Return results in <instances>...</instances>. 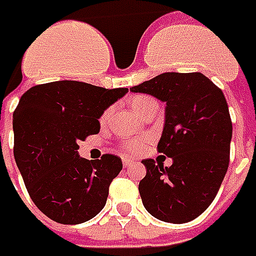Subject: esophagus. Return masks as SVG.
Masks as SVG:
<instances>
[{"instance_id": "obj_1", "label": "esophagus", "mask_w": 256, "mask_h": 256, "mask_svg": "<svg viewBox=\"0 0 256 256\" xmlns=\"http://www.w3.org/2000/svg\"><path fill=\"white\" fill-rule=\"evenodd\" d=\"M135 161L130 160V158H122V164H124L125 168H128V166H131Z\"/></svg>"}]
</instances>
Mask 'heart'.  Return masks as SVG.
Instances as JSON below:
<instances>
[{
    "label": "heart",
    "instance_id": "heart-1",
    "mask_svg": "<svg viewBox=\"0 0 256 256\" xmlns=\"http://www.w3.org/2000/svg\"><path fill=\"white\" fill-rule=\"evenodd\" d=\"M150 100H153V99H152V98H148V96H135L131 100V106L132 108L135 110V113L140 114V112H142L143 108H144V106H146ZM108 114H110V108L106 110V112L102 114L100 122H104V121L108 120ZM142 142H139V140H128V142H125L124 144H122V148H124L125 152H128V153H139V152L142 150Z\"/></svg>",
    "mask_w": 256,
    "mask_h": 256
}]
</instances>
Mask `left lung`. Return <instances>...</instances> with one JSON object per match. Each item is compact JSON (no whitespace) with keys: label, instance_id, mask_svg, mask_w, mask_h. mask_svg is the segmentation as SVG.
<instances>
[{"label":"left lung","instance_id":"left-lung-1","mask_svg":"<svg viewBox=\"0 0 256 256\" xmlns=\"http://www.w3.org/2000/svg\"><path fill=\"white\" fill-rule=\"evenodd\" d=\"M131 90L166 104L157 150L172 166L142 161L143 206L164 222H190L214 201L229 166L233 126L224 92L201 73H162Z\"/></svg>","mask_w":256,"mask_h":256}]
</instances>
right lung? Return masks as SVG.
Returning a JSON list of instances; mask_svg holds the SVG:
<instances>
[{"label":"right lung","instance_id":"right-lung-1","mask_svg":"<svg viewBox=\"0 0 256 256\" xmlns=\"http://www.w3.org/2000/svg\"><path fill=\"white\" fill-rule=\"evenodd\" d=\"M126 92L64 80L22 95L14 112V156L32 202L52 220L82 224L103 210L122 161L114 154L85 160L78 142L99 134L100 116Z\"/></svg>","mask_w":256,"mask_h":256}]
</instances>
